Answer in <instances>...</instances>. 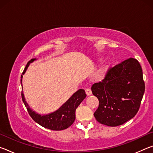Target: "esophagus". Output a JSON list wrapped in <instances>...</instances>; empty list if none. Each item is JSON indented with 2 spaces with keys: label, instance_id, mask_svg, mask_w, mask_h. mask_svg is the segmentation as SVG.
<instances>
[{
  "label": "esophagus",
  "instance_id": "34e87169",
  "mask_svg": "<svg viewBox=\"0 0 153 153\" xmlns=\"http://www.w3.org/2000/svg\"><path fill=\"white\" fill-rule=\"evenodd\" d=\"M86 94L87 96H90V95H91V94H92L91 90L89 89V88H87V89L86 90Z\"/></svg>",
  "mask_w": 153,
  "mask_h": 153
}]
</instances>
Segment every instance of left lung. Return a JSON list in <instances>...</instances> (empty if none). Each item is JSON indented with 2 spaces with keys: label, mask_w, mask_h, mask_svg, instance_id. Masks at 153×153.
<instances>
[{
  "label": "left lung",
  "mask_w": 153,
  "mask_h": 153,
  "mask_svg": "<svg viewBox=\"0 0 153 153\" xmlns=\"http://www.w3.org/2000/svg\"><path fill=\"white\" fill-rule=\"evenodd\" d=\"M99 101L94 115L100 123L115 127L136 115L143 97L145 84L139 62L129 58L107 71L104 79L91 88Z\"/></svg>",
  "instance_id": "1"
}]
</instances>
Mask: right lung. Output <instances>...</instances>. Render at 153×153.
Listing matches in <instances>:
<instances>
[{
    "label": "right lung",
    "mask_w": 153,
    "mask_h": 153,
    "mask_svg": "<svg viewBox=\"0 0 153 153\" xmlns=\"http://www.w3.org/2000/svg\"><path fill=\"white\" fill-rule=\"evenodd\" d=\"M36 60V59H32L28 62L25 67L24 72L21 76V84L22 86L23 75L26 71L27 67L30 64ZM86 97L84 90L79 89L71 97L69 98L64 104L59 108L57 110L47 115H40L35 111H33L28 105L27 102L25 101L24 94L22 92V98L25 107L29 113L31 117L36 123L39 124L44 128H47L52 130H63L68 128L74 122L76 119V110L79 105L83 100Z\"/></svg>",
    "instance_id": "add662e5"
}]
</instances>
